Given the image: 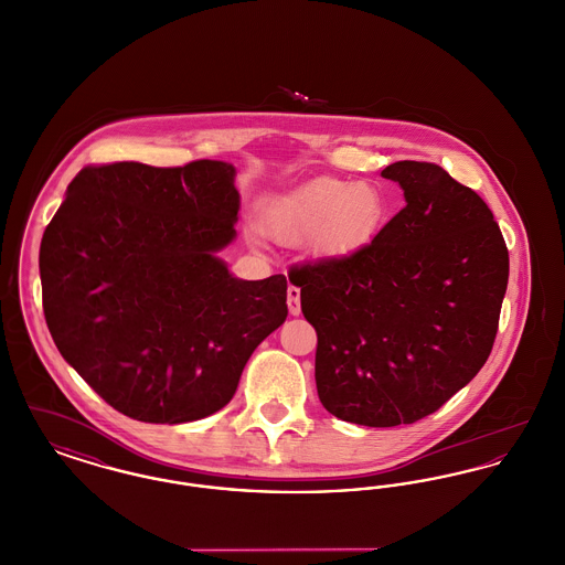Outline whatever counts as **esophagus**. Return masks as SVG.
<instances>
[{
	"label": "esophagus",
	"instance_id": "1",
	"mask_svg": "<svg viewBox=\"0 0 565 565\" xmlns=\"http://www.w3.org/2000/svg\"><path fill=\"white\" fill-rule=\"evenodd\" d=\"M288 309L292 316L300 313V290L296 286L288 288Z\"/></svg>",
	"mask_w": 565,
	"mask_h": 565
}]
</instances>
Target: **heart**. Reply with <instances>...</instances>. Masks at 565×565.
Returning a JSON list of instances; mask_svg holds the SVG:
<instances>
[{"label":"heart","instance_id":"b5f03b06","mask_svg":"<svg viewBox=\"0 0 565 565\" xmlns=\"http://www.w3.org/2000/svg\"><path fill=\"white\" fill-rule=\"evenodd\" d=\"M383 212L381 194L369 184L318 180L275 199L263 228L281 243L313 242V247L337 256L362 242Z\"/></svg>","mask_w":565,"mask_h":565}]
</instances>
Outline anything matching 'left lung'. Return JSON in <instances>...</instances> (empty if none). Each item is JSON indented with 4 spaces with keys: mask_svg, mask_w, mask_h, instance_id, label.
I'll list each match as a JSON object with an SVG mask.
<instances>
[{
    "mask_svg": "<svg viewBox=\"0 0 565 565\" xmlns=\"http://www.w3.org/2000/svg\"><path fill=\"white\" fill-rule=\"evenodd\" d=\"M404 205L371 243L290 269L318 332L316 385L334 417L394 428L438 411L483 369L509 249L483 199L434 162L381 171Z\"/></svg>",
    "mask_w": 565,
    "mask_h": 565,
    "instance_id": "obj_1",
    "label": "left lung"
}]
</instances>
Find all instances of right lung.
Returning <instances> with one entry per match:
<instances>
[{"instance_id":"1","label":"right lung","mask_w":565,"mask_h":565,"mask_svg":"<svg viewBox=\"0 0 565 565\" xmlns=\"http://www.w3.org/2000/svg\"><path fill=\"white\" fill-rule=\"evenodd\" d=\"M231 162L84 167L40 245L54 345L116 411L196 422L231 403L288 318V281H245L215 254L237 237Z\"/></svg>"}]
</instances>
